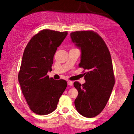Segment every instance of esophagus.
Here are the masks:
<instances>
[{
	"mask_svg": "<svg viewBox=\"0 0 134 134\" xmlns=\"http://www.w3.org/2000/svg\"><path fill=\"white\" fill-rule=\"evenodd\" d=\"M67 83H68V85H70V86H72V85H73V82L71 81H68Z\"/></svg>",
	"mask_w": 134,
	"mask_h": 134,
	"instance_id": "obj_1",
	"label": "esophagus"
}]
</instances>
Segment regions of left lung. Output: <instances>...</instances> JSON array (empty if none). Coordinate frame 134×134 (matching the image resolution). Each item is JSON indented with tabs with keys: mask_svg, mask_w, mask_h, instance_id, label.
<instances>
[{
	"mask_svg": "<svg viewBox=\"0 0 134 134\" xmlns=\"http://www.w3.org/2000/svg\"><path fill=\"white\" fill-rule=\"evenodd\" d=\"M70 36L81 49L79 67L88 71L83 74L84 83H74L78 92L75 108L83 116L94 117L105 107L115 83L111 55L103 39L93 31H75Z\"/></svg>",
	"mask_w": 134,
	"mask_h": 134,
	"instance_id": "1",
	"label": "left lung"
}]
</instances>
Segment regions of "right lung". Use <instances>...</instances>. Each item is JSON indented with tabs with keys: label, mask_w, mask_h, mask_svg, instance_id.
Masks as SVG:
<instances>
[{
	"label": "right lung",
	"mask_w": 134,
	"mask_h": 134,
	"mask_svg": "<svg viewBox=\"0 0 134 134\" xmlns=\"http://www.w3.org/2000/svg\"><path fill=\"white\" fill-rule=\"evenodd\" d=\"M67 34V31L42 30L31 39L24 52L18 82L29 107L37 114L53 112L67 87L66 81L54 80L47 74L52 71L54 55Z\"/></svg>",
	"instance_id": "right-lung-1"
}]
</instances>
